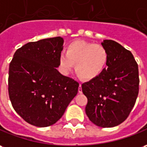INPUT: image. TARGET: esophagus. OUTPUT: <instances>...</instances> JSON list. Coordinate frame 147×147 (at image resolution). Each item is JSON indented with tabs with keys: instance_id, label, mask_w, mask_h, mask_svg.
<instances>
[{
	"instance_id": "obj_1",
	"label": "esophagus",
	"mask_w": 147,
	"mask_h": 147,
	"mask_svg": "<svg viewBox=\"0 0 147 147\" xmlns=\"http://www.w3.org/2000/svg\"><path fill=\"white\" fill-rule=\"evenodd\" d=\"M78 92H79L80 94L82 93V85H81V84H80L79 87H78Z\"/></svg>"
}]
</instances>
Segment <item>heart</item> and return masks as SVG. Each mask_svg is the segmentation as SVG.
I'll return each instance as SVG.
<instances>
[{
  "label": "heart",
  "mask_w": 147,
  "mask_h": 147,
  "mask_svg": "<svg viewBox=\"0 0 147 147\" xmlns=\"http://www.w3.org/2000/svg\"><path fill=\"white\" fill-rule=\"evenodd\" d=\"M108 58V52L102 45L76 41L68 45L66 53H61L59 65L61 70L68 74L75 64V71L80 78L90 80L105 70Z\"/></svg>",
  "instance_id": "obj_1"
}]
</instances>
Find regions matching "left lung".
<instances>
[{"label": "left lung", "instance_id": "1", "mask_svg": "<svg viewBox=\"0 0 147 147\" xmlns=\"http://www.w3.org/2000/svg\"><path fill=\"white\" fill-rule=\"evenodd\" d=\"M109 58L107 69L82 85L88 99L86 114L94 125L114 127L129 116L138 94V67L133 54L112 40H104Z\"/></svg>", "mask_w": 147, "mask_h": 147}]
</instances>
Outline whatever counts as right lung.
<instances>
[{"instance_id":"obj_1","label":"right lung","mask_w":147,"mask_h":147,"mask_svg":"<svg viewBox=\"0 0 147 147\" xmlns=\"http://www.w3.org/2000/svg\"><path fill=\"white\" fill-rule=\"evenodd\" d=\"M61 37L29 42L15 52L9 69V95L15 111L37 127L53 125L75 97L79 84L62 75Z\"/></svg>"}]
</instances>
